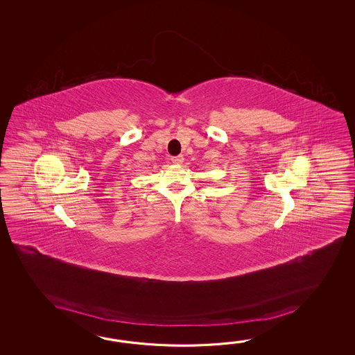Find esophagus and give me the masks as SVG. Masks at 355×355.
<instances>
[{"instance_id":"1","label":"esophagus","mask_w":355,"mask_h":355,"mask_svg":"<svg viewBox=\"0 0 355 355\" xmlns=\"http://www.w3.org/2000/svg\"><path fill=\"white\" fill-rule=\"evenodd\" d=\"M171 161H173V164L175 165H181L182 162H184V157L179 155V156H175V157H171Z\"/></svg>"}]
</instances>
